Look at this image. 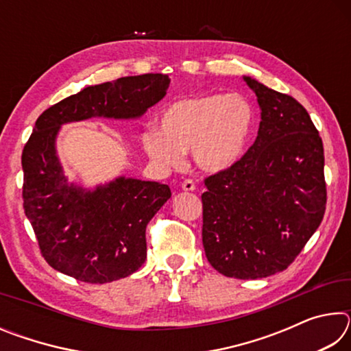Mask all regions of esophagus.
<instances>
[{
  "label": "esophagus",
  "instance_id": "1",
  "mask_svg": "<svg viewBox=\"0 0 351 351\" xmlns=\"http://www.w3.org/2000/svg\"><path fill=\"white\" fill-rule=\"evenodd\" d=\"M181 187H182L184 192H193L195 187H197V186H195V182L192 180H186V181H182Z\"/></svg>",
  "mask_w": 351,
  "mask_h": 351
}]
</instances>
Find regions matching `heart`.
I'll list each match as a JSON object with an SVG mask.
<instances>
[{"instance_id":"b5f03b06","label":"heart","mask_w":351,"mask_h":351,"mask_svg":"<svg viewBox=\"0 0 351 351\" xmlns=\"http://www.w3.org/2000/svg\"><path fill=\"white\" fill-rule=\"evenodd\" d=\"M254 130L255 110L247 97L206 93L171 102L159 119V130L147 128L141 142L147 156L161 167H178L184 152L192 150L199 169L218 173L243 156Z\"/></svg>"}]
</instances>
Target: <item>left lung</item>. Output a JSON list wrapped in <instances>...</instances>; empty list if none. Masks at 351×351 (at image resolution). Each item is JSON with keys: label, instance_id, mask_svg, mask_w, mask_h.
Listing matches in <instances>:
<instances>
[{"label": "left lung", "instance_id": "left-lung-1", "mask_svg": "<svg viewBox=\"0 0 351 351\" xmlns=\"http://www.w3.org/2000/svg\"><path fill=\"white\" fill-rule=\"evenodd\" d=\"M261 121L249 150L206 178L203 246L226 277L263 278L287 269L316 232L326 204L324 144L294 97L243 77Z\"/></svg>", "mask_w": 351, "mask_h": 351}]
</instances>
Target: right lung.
Wrapping results in <instances>:
<instances>
[{
	"label": "right lung",
	"instance_id": "right-lung-1",
	"mask_svg": "<svg viewBox=\"0 0 351 351\" xmlns=\"http://www.w3.org/2000/svg\"><path fill=\"white\" fill-rule=\"evenodd\" d=\"M169 85L165 74L122 77L88 86L37 119L21 154L23 207L54 269L80 282L108 283L144 265L147 224L171 197L170 187L125 176L94 190L75 186L58 161L56 138L63 123L141 117Z\"/></svg>",
	"mask_w": 351,
	"mask_h": 351
}]
</instances>
